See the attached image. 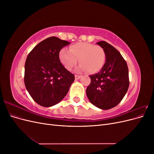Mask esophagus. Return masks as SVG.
<instances>
[{"label":"esophagus","mask_w":154,"mask_h":154,"mask_svg":"<svg viewBox=\"0 0 154 154\" xmlns=\"http://www.w3.org/2000/svg\"><path fill=\"white\" fill-rule=\"evenodd\" d=\"M80 78H81V76L75 75V79H76V80H78V79H80Z\"/></svg>","instance_id":"34e87169"}]
</instances>
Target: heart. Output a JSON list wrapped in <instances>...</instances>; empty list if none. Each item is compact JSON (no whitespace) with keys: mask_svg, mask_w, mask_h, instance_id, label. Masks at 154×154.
I'll return each instance as SVG.
<instances>
[{"mask_svg":"<svg viewBox=\"0 0 154 154\" xmlns=\"http://www.w3.org/2000/svg\"><path fill=\"white\" fill-rule=\"evenodd\" d=\"M105 58V51L101 46L86 42L73 44L69 51L62 49L59 54L60 62L69 71L76 66L79 59L80 65L76 69L78 72L87 70L91 73L99 71L104 66Z\"/></svg>","mask_w":154,"mask_h":154,"instance_id":"b5f03b06","label":"heart"}]
</instances>
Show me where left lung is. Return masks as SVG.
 Returning <instances> with one entry per match:
<instances>
[{
    "label": "left lung",
    "instance_id": "1",
    "mask_svg": "<svg viewBox=\"0 0 154 154\" xmlns=\"http://www.w3.org/2000/svg\"><path fill=\"white\" fill-rule=\"evenodd\" d=\"M97 44L103 48L106 61L98 73L89 76L91 82L86 94L92 104L108 110L118 105L128 91V69L122 54L112 45L105 41Z\"/></svg>",
    "mask_w": 154,
    "mask_h": 154
}]
</instances>
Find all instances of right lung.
<instances>
[{"label": "right lung", "instance_id": "1", "mask_svg": "<svg viewBox=\"0 0 154 154\" xmlns=\"http://www.w3.org/2000/svg\"><path fill=\"white\" fill-rule=\"evenodd\" d=\"M67 41L51 36L42 41L27 55L24 83L33 100L49 107L61 101L74 80V75L64 67L59 53L69 45Z\"/></svg>", "mask_w": 154, "mask_h": 154}]
</instances>
